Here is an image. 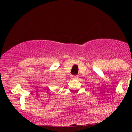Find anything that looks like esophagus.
I'll use <instances>...</instances> for the list:
<instances>
[{"mask_svg": "<svg viewBox=\"0 0 132 132\" xmlns=\"http://www.w3.org/2000/svg\"><path fill=\"white\" fill-rule=\"evenodd\" d=\"M71 77H72V78H71L72 79H78V77L77 75H73Z\"/></svg>", "mask_w": 132, "mask_h": 132, "instance_id": "34e87169", "label": "esophagus"}]
</instances>
